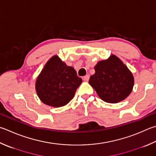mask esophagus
Instances as JSON below:
<instances>
[{
	"label": "esophagus",
	"mask_w": 156,
	"mask_h": 156,
	"mask_svg": "<svg viewBox=\"0 0 156 156\" xmlns=\"http://www.w3.org/2000/svg\"><path fill=\"white\" fill-rule=\"evenodd\" d=\"M89 79H90V75H86V76H84V77H83V79L85 81H88Z\"/></svg>",
	"instance_id": "34e87169"
}]
</instances>
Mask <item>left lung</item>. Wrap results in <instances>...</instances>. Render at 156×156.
<instances>
[{
	"instance_id": "left-lung-1",
	"label": "left lung",
	"mask_w": 156,
	"mask_h": 156,
	"mask_svg": "<svg viewBox=\"0 0 156 156\" xmlns=\"http://www.w3.org/2000/svg\"><path fill=\"white\" fill-rule=\"evenodd\" d=\"M95 73L89 83L100 98L108 103H117L131 93L134 77L125 64L115 55L100 61L94 67Z\"/></svg>"
}]
</instances>
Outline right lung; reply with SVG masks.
<instances>
[{
	"label": "right lung",
	"instance_id": "1",
	"mask_svg": "<svg viewBox=\"0 0 156 156\" xmlns=\"http://www.w3.org/2000/svg\"><path fill=\"white\" fill-rule=\"evenodd\" d=\"M81 82L75 70L55 55L47 62L38 77L36 90L43 103L60 107L71 101Z\"/></svg>",
	"mask_w": 156,
	"mask_h": 156
}]
</instances>
